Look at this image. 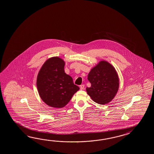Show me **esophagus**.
Masks as SVG:
<instances>
[{"instance_id":"esophagus-1","label":"esophagus","mask_w":154,"mask_h":154,"mask_svg":"<svg viewBox=\"0 0 154 154\" xmlns=\"http://www.w3.org/2000/svg\"><path fill=\"white\" fill-rule=\"evenodd\" d=\"M84 88H85V86H84V85H81L80 86V90L84 89Z\"/></svg>"}]
</instances>
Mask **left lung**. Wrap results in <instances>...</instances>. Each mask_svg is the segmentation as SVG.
<instances>
[{
    "instance_id": "left-lung-1",
    "label": "left lung",
    "mask_w": 154,
    "mask_h": 154,
    "mask_svg": "<svg viewBox=\"0 0 154 154\" xmlns=\"http://www.w3.org/2000/svg\"><path fill=\"white\" fill-rule=\"evenodd\" d=\"M88 79L91 86L86 88L91 99L101 105L108 104L115 97L119 87V79L114 67L105 60L92 68Z\"/></svg>"
}]
</instances>
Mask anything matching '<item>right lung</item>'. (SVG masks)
Segmentation results:
<instances>
[{"instance_id": "add662e5", "label": "right lung", "mask_w": 154, "mask_h": 154, "mask_svg": "<svg viewBox=\"0 0 154 154\" xmlns=\"http://www.w3.org/2000/svg\"><path fill=\"white\" fill-rule=\"evenodd\" d=\"M65 61L52 57L45 61L38 74L36 85L40 97L51 107H64L79 90L64 71Z\"/></svg>"}]
</instances>
